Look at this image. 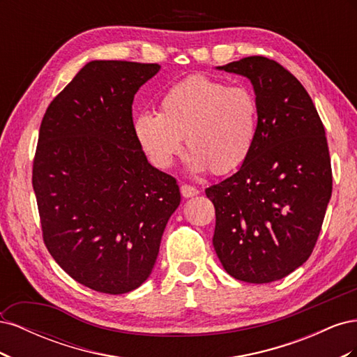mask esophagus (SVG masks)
Returning a JSON list of instances; mask_svg holds the SVG:
<instances>
[{"label":"esophagus","instance_id":"1","mask_svg":"<svg viewBox=\"0 0 357 357\" xmlns=\"http://www.w3.org/2000/svg\"><path fill=\"white\" fill-rule=\"evenodd\" d=\"M180 192H181V195L185 197V198H192V197H197L198 193H199V190H198L197 188L189 186V185H181V188H180Z\"/></svg>","mask_w":357,"mask_h":357}]
</instances>
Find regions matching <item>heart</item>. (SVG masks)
Masks as SVG:
<instances>
[{
	"label": "heart",
	"instance_id": "obj_1",
	"mask_svg": "<svg viewBox=\"0 0 357 357\" xmlns=\"http://www.w3.org/2000/svg\"><path fill=\"white\" fill-rule=\"evenodd\" d=\"M134 134L152 165L167 169L185 138L192 172L223 176L240 168L255 147L257 101L243 86H228L207 75H192L167 91L159 114L142 113Z\"/></svg>",
	"mask_w": 357,
	"mask_h": 357
}]
</instances>
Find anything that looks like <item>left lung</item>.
Returning <instances> with one entry per match:
<instances>
[{
    "label": "left lung",
    "instance_id": "8db88e82",
    "mask_svg": "<svg viewBox=\"0 0 357 357\" xmlns=\"http://www.w3.org/2000/svg\"><path fill=\"white\" fill-rule=\"evenodd\" d=\"M248 79L257 101L250 156L205 189L214 204L213 245L225 271L271 283L310 257L332 195L325 128L299 80L278 62L248 56L215 67Z\"/></svg>",
    "mask_w": 357,
    "mask_h": 357
}]
</instances>
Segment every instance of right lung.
I'll list each match as a JSON object with an SVG mask.
<instances>
[{
	"label": "right lung",
	"mask_w": 357,
	"mask_h": 357,
	"mask_svg": "<svg viewBox=\"0 0 357 357\" xmlns=\"http://www.w3.org/2000/svg\"><path fill=\"white\" fill-rule=\"evenodd\" d=\"M158 63L91 61L43 117L32 168L43 240L75 282L121 295L155 266L174 177L149 164L132 122L134 96Z\"/></svg>",
	"instance_id": "1"
}]
</instances>
